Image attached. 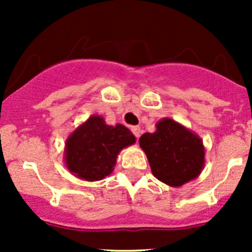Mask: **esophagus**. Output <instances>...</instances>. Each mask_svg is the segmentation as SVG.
<instances>
[{
	"label": "esophagus",
	"instance_id": "1",
	"mask_svg": "<svg viewBox=\"0 0 252 252\" xmlns=\"http://www.w3.org/2000/svg\"><path fill=\"white\" fill-rule=\"evenodd\" d=\"M130 130H131V133H133L134 135H135V138H136V139H139V136H140V134H141V129H140V126H131Z\"/></svg>",
	"mask_w": 252,
	"mask_h": 252
}]
</instances>
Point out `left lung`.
Returning <instances> with one entry per match:
<instances>
[{
    "label": "left lung",
    "mask_w": 252,
    "mask_h": 252,
    "mask_svg": "<svg viewBox=\"0 0 252 252\" xmlns=\"http://www.w3.org/2000/svg\"><path fill=\"white\" fill-rule=\"evenodd\" d=\"M154 134L145 133L139 139L152 174L171 187L195 179L205 163L201 139L169 118L158 122Z\"/></svg>",
    "instance_id": "obj_1"
}]
</instances>
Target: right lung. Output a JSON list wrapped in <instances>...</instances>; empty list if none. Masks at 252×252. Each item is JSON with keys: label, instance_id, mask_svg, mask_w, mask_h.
<instances>
[{"label": "right lung", "instance_id": "right-lung-1", "mask_svg": "<svg viewBox=\"0 0 252 252\" xmlns=\"http://www.w3.org/2000/svg\"><path fill=\"white\" fill-rule=\"evenodd\" d=\"M134 142L135 136L128 128L107 126L100 116H93L68 138L65 163L81 179L101 180L113 171L119 151Z\"/></svg>", "mask_w": 252, "mask_h": 252}]
</instances>
